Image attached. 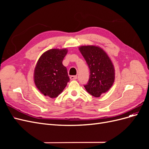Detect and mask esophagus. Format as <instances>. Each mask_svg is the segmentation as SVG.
Here are the masks:
<instances>
[{"label": "esophagus", "instance_id": "34e87169", "mask_svg": "<svg viewBox=\"0 0 149 149\" xmlns=\"http://www.w3.org/2000/svg\"><path fill=\"white\" fill-rule=\"evenodd\" d=\"M70 79L71 80H75V79H77V76H71Z\"/></svg>", "mask_w": 149, "mask_h": 149}]
</instances>
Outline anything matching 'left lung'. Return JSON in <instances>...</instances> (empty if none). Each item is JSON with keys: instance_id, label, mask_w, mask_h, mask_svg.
Listing matches in <instances>:
<instances>
[{"instance_id": "obj_1", "label": "left lung", "mask_w": 149, "mask_h": 149, "mask_svg": "<svg viewBox=\"0 0 149 149\" xmlns=\"http://www.w3.org/2000/svg\"><path fill=\"white\" fill-rule=\"evenodd\" d=\"M79 49L90 70L89 81L84 86L91 95L100 97L111 88L114 82V65L107 53L100 47L81 46Z\"/></svg>"}]
</instances>
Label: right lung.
<instances>
[{
  "instance_id": "right-lung-1",
  "label": "right lung",
  "mask_w": 149,
  "mask_h": 149,
  "mask_svg": "<svg viewBox=\"0 0 149 149\" xmlns=\"http://www.w3.org/2000/svg\"><path fill=\"white\" fill-rule=\"evenodd\" d=\"M68 49H51L43 53L34 70V82L43 95L56 97L66 86L70 78L62 62Z\"/></svg>"
}]
</instances>
